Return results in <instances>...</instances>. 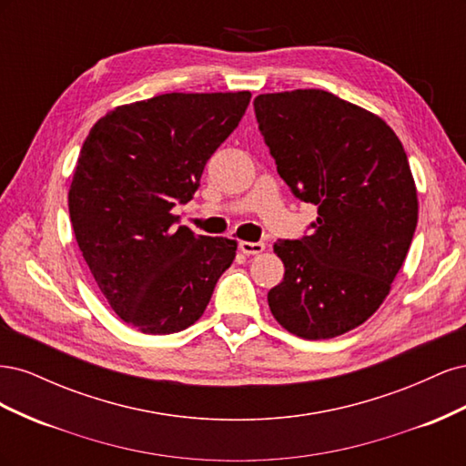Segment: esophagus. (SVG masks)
<instances>
[{
  "label": "esophagus",
  "instance_id": "1",
  "mask_svg": "<svg viewBox=\"0 0 466 466\" xmlns=\"http://www.w3.org/2000/svg\"><path fill=\"white\" fill-rule=\"evenodd\" d=\"M238 248L243 250V255H247V257H255V255H260V252H264L266 245H264V243H250V241H241V243H238Z\"/></svg>",
  "mask_w": 466,
  "mask_h": 466
}]
</instances>
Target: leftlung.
<instances>
[{
  "label": "left lung",
  "instance_id": "left-lung-1",
  "mask_svg": "<svg viewBox=\"0 0 466 466\" xmlns=\"http://www.w3.org/2000/svg\"><path fill=\"white\" fill-rule=\"evenodd\" d=\"M279 177L317 206L313 235L278 241L284 279L268 291L274 319L305 340H329L387 299L418 223L406 151L373 112L320 89L255 98Z\"/></svg>",
  "mask_w": 466,
  "mask_h": 466
}]
</instances>
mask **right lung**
<instances>
[{
  "instance_id": "1",
  "label": "right lung",
  "mask_w": 466,
  "mask_h": 466,
  "mask_svg": "<svg viewBox=\"0 0 466 466\" xmlns=\"http://www.w3.org/2000/svg\"><path fill=\"white\" fill-rule=\"evenodd\" d=\"M250 101L237 93H165L96 120L67 192L69 218L98 289L124 322L173 334L198 320L237 241L177 228L208 159Z\"/></svg>"
}]
</instances>
